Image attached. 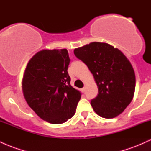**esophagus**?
Returning <instances> with one entry per match:
<instances>
[{
	"mask_svg": "<svg viewBox=\"0 0 151 151\" xmlns=\"http://www.w3.org/2000/svg\"><path fill=\"white\" fill-rule=\"evenodd\" d=\"M81 90H82V91L84 92V91H85V90H86V87H85V86H84V87H83L82 89H81Z\"/></svg>",
	"mask_w": 151,
	"mask_h": 151,
	"instance_id": "esophagus-1",
	"label": "esophagus"
}]
</instances>
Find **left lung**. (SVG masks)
<instances>
[{"mask_svg": "<svg viewBox=\"0 0 151 151\" xmlns=\"http://www.w3.org/2000/svg\"><path fill=\"white\" fill-rule=\"evenodd\" d=\"M75 56L93 74L98 94L91 99L94 111L105 119L122 113L132 101L136 77L132 65L117 48L104 42H91L74 49Z\"/></svg>", "mask_w": 151, "mask_h": 151, "instance_id": "left-lung-1", "label": "left lung"}]
</instances>
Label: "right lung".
<instances>
[{
	"instance_id": "1",
	"label": "right lung",
	"mask_w": 151,
	"mask_h": 151,
	"mask_svg": "<svg viewBox=\"0 0 151 151\" xmlns=\"http://www.w3.org/2000/svg\"><path fill=\"white\" fill-rule=\"evenodd\" d=\"M67 49L44 50L26 67L22 90L30 107L50 124L65 123L74 115L81 93L70 84Z\"/></svg>"
}]
</instances>
